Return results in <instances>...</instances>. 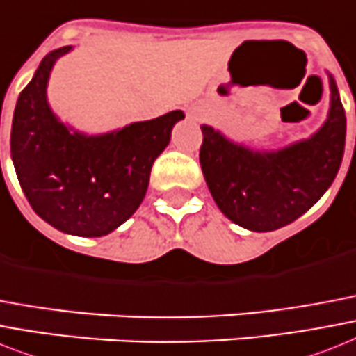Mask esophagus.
I'll return each instance as SVG.
<instances>
[{"instance_id":"obj_1","label":"esophagus","mask_w":356,"mask_h":356,"mask_svg":"<svg viewBox=\"0 0 356 356\" xmlns=\"http://www.w3.org/2000/svg\"><path fill=\"white\" fill-rule=\"evenodd\" d=\"M188 115H190V117H192V118H199V117H201V111H199L197 108H192V109H190V113H188Z\"/></svg>"}]
</instances>
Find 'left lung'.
Listing matches in <instances>:
<instances>
[{
  "instance_id": "left-lung-1",
  "label": "left lung",
  "mask_w": 356,
  "mask_h": 356,
  "mask_svg": "<svg viewBox=\"0 0 356 356\" xmlns=\"http://www.w3.org/2000/svg\"><path fill=\"white\" fill-rule=\"evenodd\" d=\"M325 122L309 138L278 149H252L203 124L199 163L219 210L232 223L270 232L313 207L337 177L346 146V113L334 78Z\"/></svg>"
}]
</instances>
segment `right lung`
Wrapping results in <instances>:
<instances>
[{
  "instance_id": "add662e5",
  "label": "right lung",
  "mask_w": 356,
  "mask_h": 356,
  "mask_svg": "<svg viewBox=\"0 0 356 356\" xmlns=\"http://www.w3.org/2000/svg\"><path fill=\"white\" fill-rule=\"evenodd\" d=\"M71 49L51 51L19 93L10 157L25 197L43 221L71 236L100 238L140 207L153 163L184 113L175 109L100 135L71 128L47 102L51 71Z\"/></svg>"
}]
</instances>
